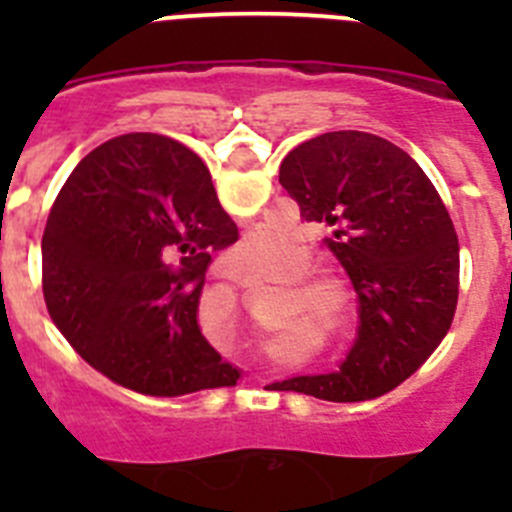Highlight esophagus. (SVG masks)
I'll return each mask as SVG.
<instances>
[{"label": "esophagus", "mask_w": 512, "mask_h": 512, "mask_svg": "<svg viewBox=\"0 0 512 512\" xmlns=\"http://www.w3.org/2000/svg\"><path fill=\"white\" fill-rule=\"evenodd\" d=\"M225 277H228V279H233V282H238V274H235L233 269H228V266H225Z\"/></svg>", "instance_id": "esophagus-1"}]
</instances>
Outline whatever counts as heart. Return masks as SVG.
<instances>
[{
	"instance_id": "b5f03b06",
	"label": "heart",
	"mask_w": 512,
	"mask_h": 512,
	"mask_svg": "<svg viewBox=\"0 0 512 512\" xmlns=\"http://www.w3.org/2000/svg\"><path fill=\"white\" fill-rule=\"evenodd\" d=\"M230 264L248 274H282L292 261V243L269 230H251L228 251ZM312 300L336 336H346L356 325V297L343 279L315 277L310 282Z\"/></svg>"
}]
</instances>
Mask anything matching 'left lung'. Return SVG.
Instances as JSON below:
<instances>
[{
	"label": "left lung",
	"instance_id": "8db88e82",
	"mask_svg": "<svg viewBox=\"0 0 512 512\" xmlns=\"http://www.w3.org/2000/svg\"><path fill=\"white\" fill-rule=\"evenodd\" d=\"M279 184L354 284L356 341L338 372L277 382L333 402L395 390L451 328L459 300V241L425 171L390 140L336 130L289 151Z\"/></svg>",
	"mask_w": 512,
	"mask_h": 512
}]
</instances>
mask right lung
I'll return each mask as SVG.
<instances>
[{
	"label": "right lung",
	"instance_id": "right-lung-1",
	"mask_svg": "<svg viewBox=\"0 0 512 512\" xmlns=\"http://www.w3.org/2000/svg\"><path fill=\"white\" fill-rule=\"evenodd\" d=\"M238 241L210 171L179 140L128 133L94 148L43 233V297L87 364L153 397L230 387L241 369L197 323L212 253Z\"/></svg>",
	"mask_w": 512,
	"mask_h": 512
}]
</instances>
